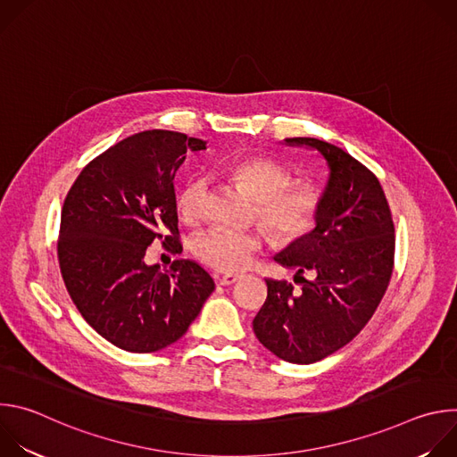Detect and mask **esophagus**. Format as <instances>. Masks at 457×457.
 I'll use <instances>...</instances> for the list:
<instances>
[{"label": "esophagus", "instance_id": "1", "mask_svg": "<svg viewBox=\"0 0 457 457\" xmlns=\"http://www.w3.org/2000/svg\"><path fill=\"white\" fill-rule=\"evenodd\" d=\"M240 277L238 275H224V277H220V286H231V284H235L237 280H238Z\"/></svg>", "mask_w": 457, "mask_h": 457}]
</instances>
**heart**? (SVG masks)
<instances>
[{"label":"heart","instance_id":"heart-1","mask_svg":"<svg viewBox=\"0 0 457 457\" xmlns=\"http://www.w3.org/2000/svg\"><path fill=\"white\" fill-rule=\"evenodd\" d=\"M226 173L256 201V217L278 242H296L309 235L321 212V191L309 182H293V173L280 162L245 157L226 166ZM208 182L191 179L179 193V215L197 224L204 215ZM262 247L260 231L212 228L193 242V251L204 264L233 273L247 266L251 254Z\"/></svg>","mask_w":457,"mask_h":457}]
</instances>
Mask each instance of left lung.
Instances as JSON below:
<instances>
[{
	"instance_id": "1",
	"label": "left lung",
	"mask_w": 457,
	"mask_h": 457,
	"mask_svg": "<svg viewBox=\"0 0 457 457\" xmlns=\"http://www.w3.org/2000/svg\"><path fill=\"white\" fill-rule=\"evenodd\" d=\"M316 150L329 168L314 229L275 260L296 270L302 289L266 278L253 320L266 349L289 363H314L347 345L379 305L395 266V224L379 180L342 148L312 137L286 139ZM313 278L305 281L301 275Z\"/></svg>"
}]
</instances>
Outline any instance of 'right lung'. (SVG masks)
<instances>
[{"label": "right lung", "mask_w": 457, "mask_h": 457, "mask_svg": "<svg viewBox=\"0 0 457 457\" xmlns=\"http://www.w3.org/2000/svg\"><path fill=\"white\" fill-rule=\"evenodd\" d=\"M189 150L206 143L170 129L126 137L85 166L61 210L64 286L90 328L128 353L175 344L215 289L193 260L145 262L157 238L182 251L173 179Z\"/></svg>", "instance_id": "1"}]
</instances>
